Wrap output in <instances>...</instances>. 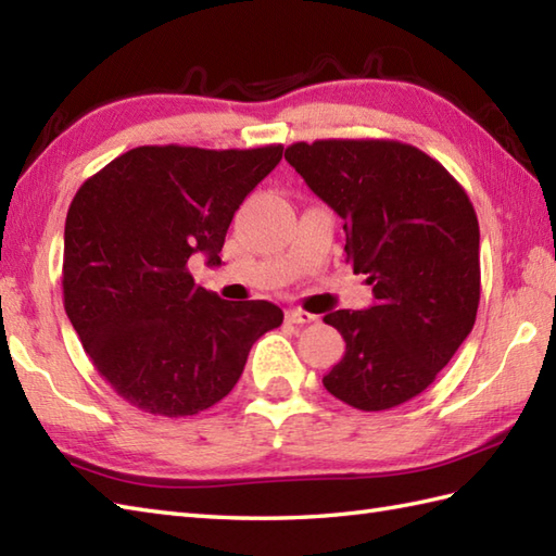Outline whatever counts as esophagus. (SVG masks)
<instances>
[{
	"label": "esophagus",
	"mask_w": 556,
	"mask_h": 556,
	"mask_svg": "<svg viewBox=\"0 0 556 556\" xmlns=\"http://www.w3.org/2000/svg\"><path fill=\"white\" fill-rule=\"evenodd\" d=\"M287 320H289L291 325H308V323L315 320V315L305 313V311H301V308H291V311H287Z\"/></svg>",
	"instance_id": "esophagus-1"
}]
</instances>
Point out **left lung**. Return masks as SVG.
Instances as JSON below:
<instances>
[{"label": "left lung", "instance_id": "1", "mask_svg": "<svg viewBox=\"0 0 556 556\" xmlns=\"http://www.w3.org/2000/svg\"><path fill=\"white\" fill-rule=\"evenodd\" d=\"M285 157L344 219L346 263L375 293L370 308L325 315L346 353L323 384L358 410L404 404L434 382L476 325V210L440 162L399 140L293 143Z\"/></svg>", "mask_w": 556, "mask_h": 556}]
</instances>
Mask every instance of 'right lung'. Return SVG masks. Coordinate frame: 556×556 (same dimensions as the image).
<instances>
[{
	"label": "right lung",
	"mask_w": 556,
	"mask_h": 556,
	"mask_svg": "<svg viewBox=\"0 0 556 556\" xmlns=\"http://www.w3.org/2000/svg\"><path fill=\"white\" fill-rule=\"evenodd\" d=\"M285 146H143L78 188L64 227L62 289L98 372L128 404L181 418L239 382L255 341L285 320L269 301H224L188 260L219 265L233 212Z\"/></svg>",
	"instance_id": "obj_1"
}]
</instances>
